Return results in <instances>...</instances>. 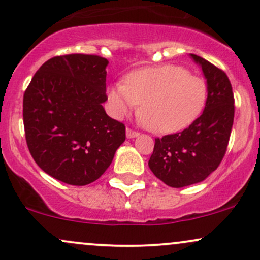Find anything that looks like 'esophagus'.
I'll return each mask as SVG.
<instances>
[{"label":"esophagus","mask_w":260,"mask_h":260,"mask_svg":"<svg viewBox=\"0 0 260 260\" xmlns=\"http://www.w3.org/2000/svg\"><path fill=\"white\" fill-rule=\"evenodd\" d=\"M126 134H127L128 138H134V137H138V136H139V132H137V131H133L132 128L127 127Z\"/></svg>","instance_id":"obj_1"}]
</instances>
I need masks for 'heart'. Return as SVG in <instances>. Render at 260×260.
<instances>
[{"mask_svg": "<svg viewBox=\"0 0 260 260\" xmlns=\"http://www.w3.org/2000/svg\"><path fill=\"white\" fill-rule=\"evenodd\" d=\"M110 107L117 117L138 107L151 132L175 133L189 126L201 115L208 99L205 80L183 67L164 64L131 72L124 83L107 92Z\"/></svg>", "mask_w": 260, "mask_h": 260, "instance_id": "obj_1", "label": "heart"}]
</instances>
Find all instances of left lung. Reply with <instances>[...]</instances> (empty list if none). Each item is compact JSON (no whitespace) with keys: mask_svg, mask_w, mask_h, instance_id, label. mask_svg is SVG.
Instances as JSON below:
<instances>
[{"mask_svg":"<svg viewBox=\"0 0 260 260\" xmlns=\"http://www.w3.org/2000/svg\"><path fill=\"white\" fill-rule=\"evenodd\" d=\"M208 83L204 111L182 132L155 138L149 168L165 184L181 188L198 183L215 171L228 150L235 116V98L222 70L190 55Z\"/></svg>","mask_w":260,"mask_h":260,"instance_id":"obj_1","label":"left lung"}]
</instances>
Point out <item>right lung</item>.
I'll return each mask as SVG.
<instances>
[{
  "mask_svg": "<svg viewBox=\"0 0 260 260\" xmlns=\"http://www.w3.org/2000/svg\"><path fill=\"white\" fill-rule=\"evenodd\" d=\"M106 58L70 53L47 59L23 96L25 140L43 171L73 186L96 181L126 139L106 115Z\"/></svg>",
  "mask_w": 260,
  "mask_h": 260,
  "instance_id": "obj_1",
  "label": "right lung"
}]
</instances>
